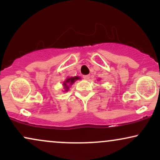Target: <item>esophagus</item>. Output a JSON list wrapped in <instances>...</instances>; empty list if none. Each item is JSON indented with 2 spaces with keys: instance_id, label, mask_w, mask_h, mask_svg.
<instances>
[{
  "instance_id": "obj_1",
  "label": "esophagus",
  "mask_w": 160,
  "mask_h": 160,
  "mask_svg": "<svg viewBox=\"0 0 160 160\" xmlns=\"http://www.w3.org/2000/svg\"><path fill=\"white\" fill-rule=\"evenodd\" d=\"M82 78H83V79H85V80H89V79L90 78V76H89V75H84Z\"/></svg>"
}]
</instances>
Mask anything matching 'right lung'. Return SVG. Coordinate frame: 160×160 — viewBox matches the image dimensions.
Masks as SVG:
<instances>
[{
  "instance_id": "1",
  "label": "right lung",
  "mask_w": 160,
  "mask_h": 160,
  "mask_svg": "<svg viewBox=\"0 0 160 160\" xmlns=\"http://www.w3.org/2000/svg\"><path fill=\"white\" fill-rule=\"evenodd\" d=\"M80 78L78 76L76 77H71V78H68L63 82V86L65 88V92H67L69 89V86L72 85L74 82L76 81V80H80Z\"/></svg>"
}]
</instances>
